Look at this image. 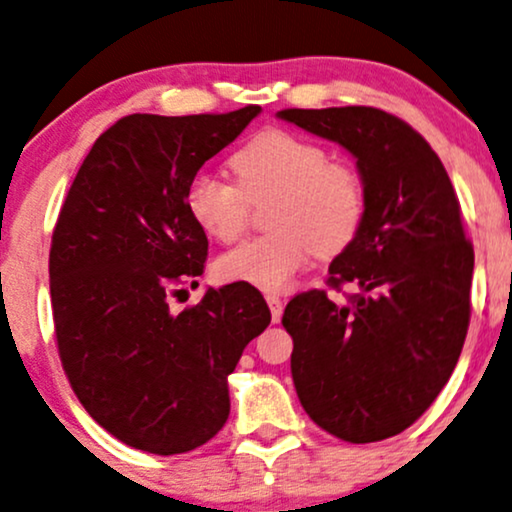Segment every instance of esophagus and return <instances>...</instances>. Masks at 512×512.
Listing matches in <instances>:
<instances>
[{"label": "esophagus", "instance_id": "1", "mask_svg": "<svg viewBox=\"0 0 512 512\" xmlns=\"http://www.w3.org/2000/svg\"><path fill=\"white\" fill-rule=\"evenodd\" d=\"M267 304H269V309H271V319H274V323L281 321V314H283L281 297H278L276 293H267Z\"/></svg>", "mask_w": 512, "mask_h": 512}]
</instances>
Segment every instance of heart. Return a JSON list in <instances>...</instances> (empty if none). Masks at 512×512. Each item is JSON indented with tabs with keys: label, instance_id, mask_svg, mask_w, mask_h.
I'll use <instances>...</instances> for the list:
<instances>
[{
	"label": "heart",
	"instance_id": "1",
	"mask_svg": "<svg viewBox=\"0 0 512 512\" xmlns=\"http://www.w3.org/2000/svg\"><path fill=\"white\" fill-rule=\"evenodd\" d=\"M236 184L198 174L186 189V210L217 243H234L250 219V203L276 196L274 231L250 238L217 260L222 281L281 290L309 255H338L366 217L364 179L345 163H328L319 144L286 129H264L229 160Z\"/></svg>",
	"mask_w": 512,
	"mask_h": 512
}]
</instances>
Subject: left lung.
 <instances>
[{"label": "left lung", "mask_w": 512, "mask_h": 512, "mask_svg": "<svg viewBox=\"0 0 512 512\" xmlns=\"http://www.w3.org/2000/svg\"><path fill=\"white\" fill-rule=\"evenodd\" d=\"M278 118L352 153L366 189L364 224L328 267L333 290L361 293L338 304L307 290L283 312L297 397L331 435L380 442L428 411L461 357L475 267L461 205L428 141L380 108Z\"/></svg>", "instance_id": "obj_1"}]
</instances>
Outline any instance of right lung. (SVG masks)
<instances>
[{"label":"right lung","mask_w":512,"mask_h":512,"mask_svg":"<svg viewBox=\"0 0 512 512\" xmlns=\"http://www.w3.org/2000/svg\"><path fill=\"white\" fill-rule=\"evenodd\" d=\"M260 111L118 120L77 170L51 236V309L70 387L103 430L148 454H184L224 428L226 378L271 321L248 283L208 288L170 312V295L208 257L186 189Z\"/></svg>","instance_id":"add662e5"}]
</instances>
